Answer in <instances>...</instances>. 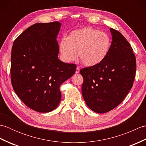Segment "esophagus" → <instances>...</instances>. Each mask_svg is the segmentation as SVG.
<instances>
[{
    "instance_id": "34e87169",
    "label": "esophagus",
    "mask_w": 146,
    "mask_h": 146,
    "mask_svg": "<svg viewBox=\"0 0 146 146\" xmlns=\"http://www.w3.org/2000/svg\"><path fill=\"white\" fill-rule=\"evenodd\" d=\"M80 72V67L77 66L76 67V71H75V73H78Z\"/></svg>"
}]
</instances>
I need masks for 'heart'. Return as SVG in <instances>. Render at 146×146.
Returning a JSON list of instances; mask_svg holds the SVG:
<instances>
[{
    "mask_svg": "<svg viewBox=\"0 0 146 146\" xmlns=\"http://www.w3.org/2000/svg\"><path fill=\"white\" fill-rule=\"evenodd\" d=\"M62 60L72 61L76 56L83 64L92 66L103 61L111 47V39L107 33L91 27L71 31L60 42Z\"/></svg>",
    "mask_w": 146,
    "mask_h": 146,
    "instance_id": "obj_1",
    "label": "heart"
}]
</instances>
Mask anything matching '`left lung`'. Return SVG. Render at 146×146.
Listing matches in <instances>:
<instances>
[{"mask_svg": "<svg viewBox=\"0 0 146 146\" xmlns=\"http://www.w3.org/2000/svg\"><path fill=\"white\" fill-rule=\"evenodd\" d=\"M110 32L112 41L105 60L80 71L85 103L99 113L113 110L123 100L135 76V56L131 44L119 31L110 28Z\"/></svg>", "mask_w": 146, "mask_h": 146, "instance_id": "obj_1", "label": "left lung"}]
</instances>
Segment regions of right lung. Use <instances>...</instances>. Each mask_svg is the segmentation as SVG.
<instances>
[{
    "label": "right lung",
    "mask_w": 146,
    "mask_h": 146,
    "mask_svg": "<svg viewBox=\"0 0 146 146\" xmlns=\"http://www.w3.org/2000/svg\"><path fill=\"white\" fill-rule=\"evenodd\" d=\"M61 23H36L15 39L11 51L12 87L26 106L49 112L60 104V86L75 73V64L58 59Z\"/></svg>",
    "instance_id": "obj_1"
}]
</instances>
